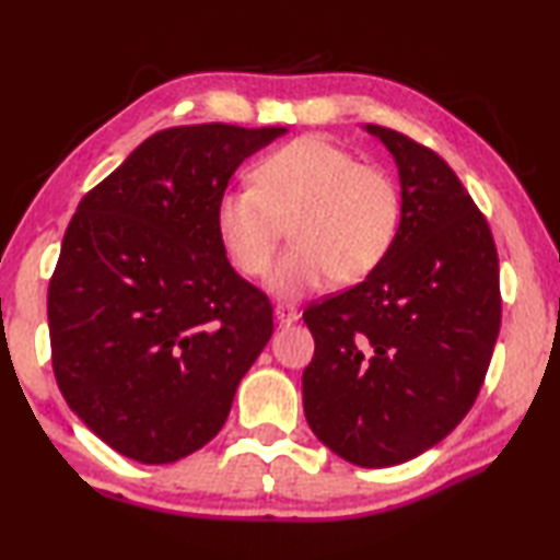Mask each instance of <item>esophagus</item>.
<instances>
[{
    "mask_svg": "<svg viewBox=\"0 0 560 560\" xmlns=\"http://www.w3.org/2000/svg\"><path fill=\"white\" fill-rule=\"evenodd\" d=\"M273 317H277L279 325H291V322L299 319V310L291 304H277L273 306Z\"/></svg>",
    "mask_w": 560,
    "mask_h": 560,
    "instance_id": "esophagus-1",
    "label": "esophagus"
}]
</instances>
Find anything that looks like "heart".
Listing matches in <instances>:
<instances>
[{
	"mask_svg": "<svg viewBox=\"0 0 560 560\" xmlns=\"http://www.w3.org/2000/svg\"><path fill=\"white\" fill-rule=\"evenodd\" d=\"M291 246L269 277L281 299H299L340 279L362 281L390 254L400 228V192L383 170L325 137H299L271 149L254 183L220 192L215 231L243 277H264L283 223Z\"/></svg>",
	"mask_w": 560,
	"mask_h": 560,
	"instance_id": "obj_1",
	"label": "heart"
}]
</instances>
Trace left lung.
<instances>
[{"instance_id": "obj_1", "label": "left lung", "mask_w": 560, "mask_h": 560, "mask_svg": "<svg viewBox=\"0 0 560 560\" xmlns=\"http://www.w3.org/2000/svg\"><path fill=\"white\" fill-rule=\"evenodd\" d=\"M400 175V228L365 281L312 302L304 322L306 423L358 467H393L452 434L469 413L500 335L492 231L434 149L368 124Z\"/></svg>"}]
</instances>
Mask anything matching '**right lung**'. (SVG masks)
<instances>
[{
  "instance_id": "add662e5",
  "label": "right lung",
  "mask_w": 560,
  "mask_h": 560,
  "mask_svg": "<svg viewBox=\"0 0 560 560\" xmlns=\"http://www.w3.org/2000/svg\"><path fill=\"white\" fill-rule=\"evenodd\" d=\"M283 131L162 129L78 202L47 287L52 373L70 411L129 459L208 444L269 342L271 302L225 258L215 202Z\"/></svg>"
}]
</instances>
